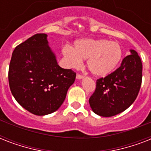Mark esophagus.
Returning <instances> with one entry per match:
<instances>
[{
    "mask_svg": "<svg viewBox=\"0 0 151 151\" xmlns=\"http://www.w3.org/2000/svg\"><path fill=\"white\" fill-rule=\"evenodd\" d=\"M83 78H84V75H82V74H81V73H78L77 74V78L78 79H81Z\"/></svg>",
    "mask_w": 151,
    "mask_h": 151,
    "instance_id": "esophagus-1",
    "label": "esophagus"
}]
</instances>
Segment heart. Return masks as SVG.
I'll list each match as a JSON object with an SVG mask.
<instances>
[{
	"mask_svg": "<svg viewBox=\"0 0 151 151\" xmlns=\"http://www.w3.org/2000/svg\"><path fill=\"white\" fill-rule=\"evenodd\" d=\"M63 54L67 63L78 67L87 59L88 68L94 75L104 77L114 70L122 61L123 51L119 44L104 39H81L73 48L65 46Z\"/></svg>",
	"mask_w": 151,
	"mask_h": 151,
	"instance_id": "1",
	"label": "heart"
}]
</instances>
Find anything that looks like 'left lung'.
<instances>
[{"instance_id":"left-lung-1","label":"left lung","mask_w":151,"mask_h":151,"mask_svg":"<svg viewBox=\"0 0 151 151\" xmlns=\"http://www.w3.org/2000/svg\"><path fill=\"white\" fill-rule=\"evenodd\" d=\"M142 71L140 57L131 50L116 70L96 80V90L89 98L93 112L102 117H112L129 108L140 89Z\"/></svg>"}]
</instances>
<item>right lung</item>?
I'll list each match as a JSON object with an SVG mask.
<instances>
[{
    "label": "right lung",
    "instance_id": "1",
    "mask_svg": "<svg viewBox=\"0 0 151 151\" xmlns=\"http://www.w3.org/2000/svg\"><path fill=\"white\" fill-rule=\"evenodd\" d=\"M75 78L74 71L58 65L47 34H34L13 51L8 69L10 90L15 100L34 114L58 110Z\"/></svg>",
    "mask_w": 151,
    "mask_h": 151
}]
</instances>
